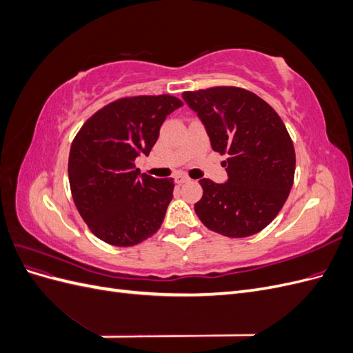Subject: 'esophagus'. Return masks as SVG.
I'll return each mask as SVG.
<instances>
[{
    "label": "esophagus",
    "instance_id": "esophagus-1",
    "mask_svg": "<svg viewBox=\"0 0 353 353\" xmlns=\"http://www.w3.org/2000/svg\"><path fill=\"white\" fill-rule=\"evenodd\" d=\"M174 178H175V183L176 184H184V183H187V181L190 179L185 174H176Z\"/></svg>",
    "mask_w": 353,
    "mask_h": 353
}]
</instances>
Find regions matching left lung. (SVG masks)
<instances>
[{"label":"left lung","mask_w":353,"mask_h":353,"mask_svg":"<svg viewBox=\"0 0 353 353\" xmlns=\"http://www.w3.org/2000/svg\"><path fill=\"white\" fill-rule=\"evenodd\" d=\"M183 99L206 128L212 148L227 154V183L203 178L194 205L209 230L231 239L270 225L290 193L296 154L281 117L258 95L239 87L185 91Z\"/></svg>","instance_id":"1"}]
</instances>
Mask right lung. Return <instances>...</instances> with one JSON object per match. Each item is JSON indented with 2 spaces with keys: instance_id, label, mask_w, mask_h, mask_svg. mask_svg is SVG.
<instances>
[{
  "instance_id": "add662e5",
  "label": "right lung",
  "mask_w": 353,
  "mask_h": 353,
  "mask_svg": "<svg viewBox=\"0 0 353 353\" xmlns=\"http://www.w3.org/2000/svg\"><path fill=\"white\" fill-rule=\"evenodd\" d=\"M174 95H138L95 112L69 153L72 197L95 237L130 248L152 237L172 200L174 179L140 175L135 159L148 156L166 116L181 108Z\"/></svg>"
}]
</instances>
